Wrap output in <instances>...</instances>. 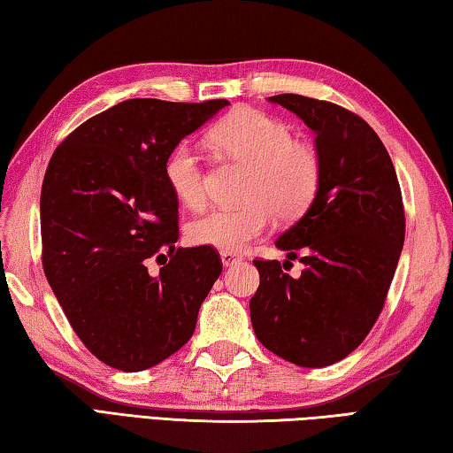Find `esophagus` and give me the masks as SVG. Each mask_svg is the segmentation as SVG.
<instances>
[{
    "instance_id": "34e87169",
    "label": "esophagus",
    "mask_w": 453,
    "mask_h": 453,
    "mask_svg": "<svg viewBox=\"0 0 453 453\" xmlns=\"http://www.w3.org/2000/svg\"><path fill=\"white\" fill-rule=\"evenodd\" d=\"M219 257H221V263H224V267H234V265L242 261V255L229 253V251H221Z\"/></svg>"
}]
</instances>
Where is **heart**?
Wrapping results in <instances>:
<instances>
[{"label":"heart","mask_w":453,"mask_h":453,"mask_svg":"<svg viewBox=\"0 0 453 453\" xmlns=\"http://www.w3.org/2000/svg\"><path fill=\"white\" fill-rule=\"evenodd\" d=\"M211 143L234 161L251 166L243 208H214L190 221V243L239 253L259 239L274 216L279 221L303 218L322 184V163L308 143L295 139L288 123L251 108L227 113L210 133ZM165 180L186 208L206 200V176L198 150L188 141L176 143L165 158Z\"/></svg>","instance_id":"obj_1"}]
</instances>
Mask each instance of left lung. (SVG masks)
<instances>
[{
    "label": "left lung",
    "instance_id": "obj_1",
    "mask_svg": "<svg viewBox=\"0 0 453 453\" xmlns=\"http://www.w3.org/2000/svg\"><path fill=\"white\" fill-rule=\"evenodd\" d=\"M314 131L322 184L306 214L274 245L304 265L253 261L250 303L257 340L300 367L338 363L365 340L383 310L404 243L401 186L391 157L365 119L298 94L267 97Z\"/></svg>",
    "mask_w": 453,
    "mask_h": 453
}]
</instances>
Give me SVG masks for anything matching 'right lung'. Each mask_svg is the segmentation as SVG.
<instances>
[{
	"label": "right lung",
	"mask_w": 453,
	"mask_h": 453,
	"mask_svg": "<svg viewBox=\"0 0 453 453\" xmlns=\"http://www.w3.org/2000/svg\"><path fill=\"white\" fill-rule=\"evenodd\" d=\"M226 105L126 100L82 123L50 157L42 269L78 338L113 369L135 373L179 351L219 277L211 247H174L179 200L165 158ZM163 249L172 261L153 278L144 259Z\"/></svg>",
	"instance_id": "obj_1"
}]
</instances>
